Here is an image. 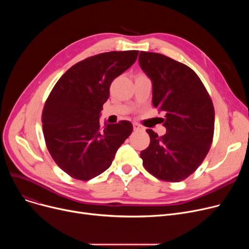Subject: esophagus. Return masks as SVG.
<instances>
[{
  "label": "esophagus",
  "mask_w": 249,
  "mask_h": 249,
  "mask_svg": "<svg viewBox=\"0 0 249 249\" xmlns=\"http://www.w3.org/2000/svg\"><path fill=\"white\" fill-rule=\"evenodd\" d=\"M133 128H134L135 131H144V130H145L144 128L140 126L139 124H137V123H133Z\"/></svg>",
  "instance_id": "34e87169"
}]
</instances>
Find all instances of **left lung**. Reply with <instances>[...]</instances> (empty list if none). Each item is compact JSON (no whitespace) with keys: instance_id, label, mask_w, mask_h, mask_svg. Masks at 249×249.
<instances>
[{"instance_id":"1","label":"left lung","mask_w":249,"mask_h":249,"mask_svg":"<svg viewBox=\"0 0 249 249\" xmlns=\"http://www.w3.org/2000/svg\"><path fill=\"white\" fill-rule=\"evenodd\" d=\"M141 70L152 84V105L164 112L166 133L147 129L149 146L140 152L143 165L160 179L178 182L203 162L214 134L212 100L196 72L175 59L141 51Z\"/></svg>"}]
</instances>
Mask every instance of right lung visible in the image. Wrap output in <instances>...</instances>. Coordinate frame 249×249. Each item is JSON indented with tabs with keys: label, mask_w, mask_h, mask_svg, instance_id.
Returning a JSON list of instances; mask_svg holds the SVG:
<instances>
[{
	"label": "right lung",
	"mask_w": 249,
	"mask_h": 249,
	"mask_svg": "<svg viewBox=\"0 0 249 249\" xmlns=\"http://www.w3.org/2000/svg\"><path fill=\"white\" fill-rule=\"evenodd\" d=\"M137 50L111 51L75 63L52 89L42 113L47 149L71 178L89 180L110 167L133 131L129 121L101 126L111 83L136 61Z\"/></svg>",
	"instance_id": "right-lung-1"
}]
</instances>
